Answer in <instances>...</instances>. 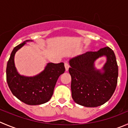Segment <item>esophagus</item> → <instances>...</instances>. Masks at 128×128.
<instances>
[{
  "label": "esophagus",
  "mask_w": 128,
  "mask_h": 128,
  "mask_svg": "<svg viewBox=\"0 0 128 128\" xmlns=\"http://www.w3.org/2000/svg\"><path fill=\"white\" fill-rule=\"evenodd\" d=\"M64 66H65L66 70V71H68V69H69V64H68V62H65V63H64Z\"/></svg>",
  "instance_id": "34e87169"
}]
</instances>
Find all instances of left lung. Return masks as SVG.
<instances>
[{
	"label": "left lung",
	"mask_w": 128,
	"mask_h": 128,
	"mask_svg": "<svg viewBox=\"0 0 128 128\" xmlns=\"http://www.w3.org/2000/svg\"><path fill=\"white\" fill-rule=\"evenodd\" d=\"M106 55L107 61L101 73L94 68V61ZM73 100L86 107H98L111 98L118 82V66L113 50L109 47L89 51L69 60Z\"/></svg>",
	"instance_id": "left-lung-1"
}]
</instances>
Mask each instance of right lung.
I'll list each match as a JSON object with an SVG mask.
<instances>
[{
	"mask_svg": "<svg viewBox=\"0 0 128 128\" xmlns=\"http://www.w3.org/2000/svg\"><path fill=\"white\" fill-rule=\"evenodd\" d=\"M26 41L15 47L12 51L6 69L7 82L12 94L20 101L28 105L42 104L51 98L57 80L66 69L63 62H51L48 63L45 69L36 76L18 74L15 67L14 56Z\"/></svg>",
	"mask_w": 128,
	"mask_h": 128,
	"instance_id": "obj_1",
	"label": "right lung"
}]
</instances>
